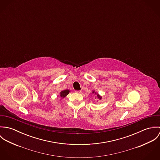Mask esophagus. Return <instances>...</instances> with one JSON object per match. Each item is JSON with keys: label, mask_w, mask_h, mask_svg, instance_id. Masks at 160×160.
Here are the masks:
<instances>
[{"label": "esophagus", "mask_w": 160, "mask_h": 160, "mask_svg": "<svg viewBox=\"0 0 160 160\" xmlns=\"http://www.w3.org/2000/svg\"><path fill=\"white\" fill-rule=\"evenodd\" d=\"M75 92H76V93H81V91H76Z\"/></svg>", "instance_id": "obj_1"}]
</instances>
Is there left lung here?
<instances>
[{"mask_svg": "<svg viewBox=\"0 0 160 160\" xmlns=\"http://www.w3.org/2000/svg\"><path fill=\"white\" fill-rule=\"evenodd\" d=\"M92 93H95V92H92ZM97 97H98L99 99H101V98H102V97H101L98 94H97Z\"/></svg>", "mask_w": 160, "mask_h": 160, "instance_id": "left-lung-1", "label": "left lung"}]
</instances>
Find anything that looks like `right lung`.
I'll use <instances>...</instances> for the list:
<instances>
[{"label": "right lung", "mask_w": 160, "mask_h": 160, "mask_svg": "<svg viewBox=\"0 0 160 160\" xmlns=\"http://www.w3.org/2000/svg\"><path fill=\"white\" fill-rule=\"evenodd\" d=\"M69 92V90H65V91H63L60 92V97L62 98H64L65 97H66Z\"/></svg>", "instance_id": "right-lung-1"}]
</instances>
